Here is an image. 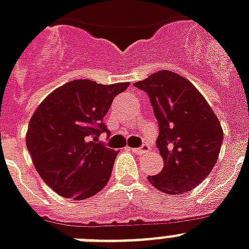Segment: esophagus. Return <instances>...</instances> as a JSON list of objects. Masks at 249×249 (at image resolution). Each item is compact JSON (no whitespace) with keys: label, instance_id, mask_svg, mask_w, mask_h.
I'll list each match as a JSON object with an SVG mask.
<instances>
[{"label":"esophagus","instance_id":"obj_1","mask_svg":"<svg viewBox=\"0 0 249 249\" xmlns=\"http://www.w3.org/2000/svg\"><path fill=\"white\" fill-rule=\"evenodd\" d=\"M131 151L135 153V155H145V153H148L151 151V147L148 144H143L142 147H139V148H131Z\"/></svg>","mask_w":249,"mask_h":249}]
</instances>
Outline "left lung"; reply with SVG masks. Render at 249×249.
Wrapping results in <instances>:
<instances>
[{"mask_svg": "<svg viewBox=\"0 0 249 249\" xmlns=\"http://www.w3.org/2000/svg\"><path fill=\"white\" fill-rule=\"evenodd\" d=\"M144 90L159 121L161 173L149 183L167 195H183L202 183L215 166L223 128L205 97L188 79L169 70L134 83Z\"/></svg>", "mask_w": 249, "mask_h": 249, "instance_id": "left-lung-1", "label": "left lung"}]
</instances>
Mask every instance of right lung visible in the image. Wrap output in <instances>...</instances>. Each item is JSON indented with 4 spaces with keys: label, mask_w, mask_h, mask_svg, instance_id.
Segmentation results:
<instances>
[{
    "label": "right lung",
    "mask_w": 249,
    "mask_h": 249,
    "mask_svg": "<svg viewBox=\"0 0 249 249\" xmlns=\"http://www.w3.org/2000/svg\"><path fill=\"white\" fill-rule=\"evenodd\" d=\"M129 83L97 84L78 79L50 93L34 111L25 142L34 167L57 195L75 201L108 183L119 151L98 142L112 101Z\"/></svg>",
    "instance_id": "right-lung-1"
}]
</instances>
